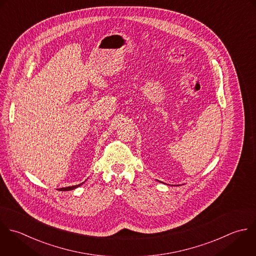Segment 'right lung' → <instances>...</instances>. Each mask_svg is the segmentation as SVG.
<instances>
[{"mask_svg":"<svg viewBox=\"0 0 256 256\" xmlns=\"http://www.w3.org/2000/svg\"><path fill=\"white\" fill-rule=\"evenodd\" d=\"M84 182H82V184H76V186H66V188H60L58 190H62V192H68V190H74V188H78V186H80Z\"/></svg>","mask_w":256,"mask_h":256,"instance_id":"obj_1","label":"right lung"}]
</instances>
